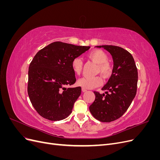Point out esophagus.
<instances>
[{"label":"esophagus","mask_w":160,"mask_h":160,"mask_svg":"<svg viewBox=\"0 0 160 160\" xmlns=\"http://www.w3.org/2000/svg\"><path fill=\"white\" fill-rule=\"evenodd\" d=\"M87 91H88V90H87L86 89H85V88H82V91H83V92H86Z\"/></svg>","instance_id":"esophagus-1"}]
</instances>
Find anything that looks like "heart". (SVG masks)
I'll use <instances>...</instances> for the list:
<instances>
[{
    "label": "heart",
    "instance_id": "obj_1",
    "mask_svg": "<svg viewBox=\"0 0 160 160\" xmlns=\"http://www.w3.org/2000/svg\"><path fill=\"white\" fill-rule=\"evenodd\" d=\"M88 57L98 64V69L101 75L107 77L111 74L112 67L108 62V57L105 52L101 50H94L90 52ZM71 67L75 73L79 75L83 69V61L80 58H75L71 62ZM101 84L102 79L99 76L83 77L78 80V85L85 89H93L100 86Z\"/></svg>",
    "mask_w": 160,
    "mask_h": 160
}]
</instances>
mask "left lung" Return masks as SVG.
Returning <instances> with one entry per match:
<instances>
[{
    "label": "left lung",
    "mask_w": 160,
    "mask_h": 160,
    "mask_svg": "<svg viewBox=\"0 0 160 160\" xmlns=\"http://www.w3.org/2000/svg\"><path fill=\"white\" fill-rule=\"evenodd\" d=\"M103 48L112 57L113 69L108 83L103 88L105 94L94 91L95 99L89 106L93 117L101 122L119 119L129 108L137 91L138 69L133 56L122 47L113 45Z\"/></svg>",
    "instance_id": "left-lung-1"
}]
</instances>
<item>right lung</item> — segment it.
<instances>
[{
	"label": "right lung",
	"instance_id": "obj_1",
	"mask_svg": "<svg viewBox=\"0 0 160 160\" xmlns=\"http://www.w3.org/2000/svg\"><path fill=\"white\" fill-rule=\"evenodd\" d=\"M57 41L38 51L28 67V95L42 118L51 121L64 119L71 113L81 88H67L76 81L71 62L89 49Z\"/></svg>",
	"mask_w": 160,
	"mask_h": 160
}]
</instances>
